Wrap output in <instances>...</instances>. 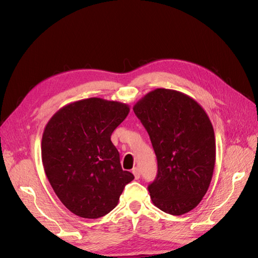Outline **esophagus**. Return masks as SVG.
Returning a JSON list of instances; mask_svg holds the SVG:
<instances>
[{"mask_svg":"<svg viewBox=\"0 0 258 258\" xmlns=\"http://www.w3.org/2000/svg\"><path fill=\"white\" fill-rule=\"evenodd\" d=\"M132 173H133V175H134L136 179H139V178H140V176H141L140 168H138V167H134V168L132 169Z\"/></svg>","mask_w":258,"mask_h":258,"instance_id":"obj_1","label":"esophagus"}]
</instances>
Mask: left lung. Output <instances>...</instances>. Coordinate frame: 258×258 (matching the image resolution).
Wrapping results in <instances>:
<instances>
[{
  "label": "left lung",
  "mask_w": 258,
  "mask_h": 258,
  "mask_svg": "<svg viewBox=\"0 0 258 258\" xmlns=\"http://www.w3.org/2000/svg\"><path fill=\"white\" fill-rule=\"evenodd\" d=\"M133 109L157 158V175L147 187L153 204L171 215L188 213L213 177L216 146L210 118L193 98L167 89L150 92Z\"/></svg>",
  "instance_id": "8db88e82"
}]
</instances>
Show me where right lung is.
I'll use <instances>...</instances> for the list:
<instances>
[{
	"mask_svg": "<svg viewBox=\"0 0 258 258\" xmlns=\"http://www.w3.org/2000/svg\"><path fill=\"white\" fill-rule=\"evenodd\" d=\"M127 104L91 97L53 115L42 138L48 182L65 207L84 218L106 215L117 205L134 175L123 171L111 141L127 116Z\"/></svg>",
	"mask_w": 258,
	"mask_h": 258,
	"instance_id": "right-lung-1",
	"label": "right lung"
}]
</instances>
